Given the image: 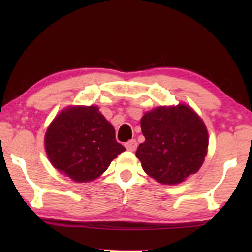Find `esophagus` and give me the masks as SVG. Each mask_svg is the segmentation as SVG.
<instances>
[{
	"label": "esophagus",
	"mask_w": 252,
	"mask_h": 252,
	"mask_svg": "<svg viewBox=\"0 0 252 252\" xmlns=\"http://www.w3.org/2000/svg\"><path fill=\"white\" fill-rule=\"evenodd\" d=\"M125 147H126L127 150L135 151L136 148H137V143H136L135 140H130V141H128V142L125 144Z\"/></svg>",
	"instance_id": "34e87169"
}]
</instances>
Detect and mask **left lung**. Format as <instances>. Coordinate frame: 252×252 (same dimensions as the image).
Instances as JSON below:
<instances>
[{
	"label": "left lung",
	"mask_w": 252,
	"mask_h": 252,
	"mask_svg": "<svg viewBox=\"0 0 252 252\" xmlns=\"http://www.w3.org/2000/svg\"><path fill=\"white\" fill-rule=\"evenodd\" d=\"M146 141L136 150L143 171L164 185H177L202 166L209 146L208 129L190 106H158L144 113Z\"/></svg>",
	"instance_id": "left-lung-1"
}]
</instances>
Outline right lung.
Wrapping results in <instances>:
<instances>
[{
    "label": "right lung",
    "mask_w": 252,
    "mask_h": 252,
    "mask_svg": "<svg viewBox=\"0 0 252 252\" xmlns=\"http://www.w3.org/2000/svg\"><path fill=\"white\" fill-rule=\"evenodd\" d=\"M50 163L75 182L97 179L126 149L97 106H68L53 120L44 136Z\"/></svg>",
    "instance_id": "1"
}]
</instances>
